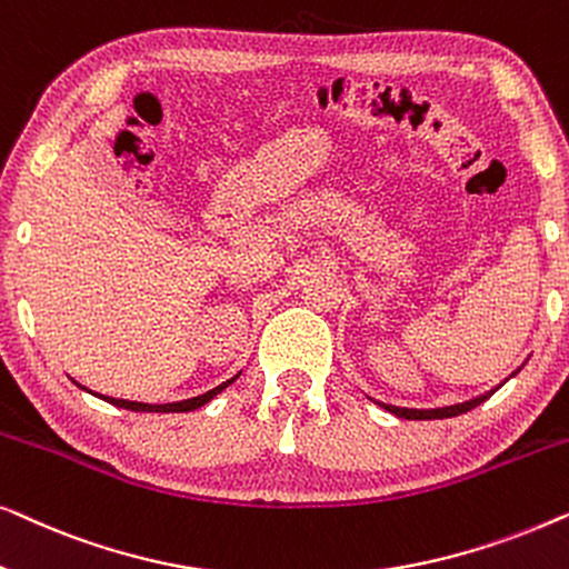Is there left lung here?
Segmentation results:
<instances>
[{
	"mask_svg": "<svg viewBox=\"0 0 569 569\" xmlns=\"http://www.w3.org/2000/svg\"><path fill=\"white\" fill-rule=\"evenodd\" d=\"M520 370V368H518ZM516 370V372H518ZM516 372H512V376H516ZM510 376V378H512ZM505 383V380H502ZM500 383V386H502ZM497 386V388H500ZM497 388H492V391H487L485 396H477V399H471V401H463V403H453V407H440V409H407V407H391V403H383V401H376L380 409H386V411H391V415H396V417H401V419H448V417H458V415H466V411H471L473 407H479L481 401H487L489 396H492Z\"/></svg>",
	"mask_w": 569,
	"mask_h": 569,
	"instance_id": "obj_1",
	"label": "left lung"
}]
</instances>
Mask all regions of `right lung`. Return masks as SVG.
<instances>
[{"label":"right lung","instance_id":"right-lung-1","mask_svg":"<svg viewBox=\"0 0 569 569\" xmlns=\"http://www.w3.org/2000/svg\"><path fill=\"white\" fill-rule=\"evenodd\" d=\"M236 378H238V376H236ZM236 378L224 380L222 386H217V388H212V391H207V393H201V396H193V399H186V401H173V403H142V401L113 399V396H100V393H96V396H100V399L108 401V403H113V407H121V409H129V411H193V409L204 407V403L212 401L214 396L220 393V391H224V388H228V386H230L232 380H236Z\"/></svg>","mask_w":569,"mask_h":569}]
</instances>
